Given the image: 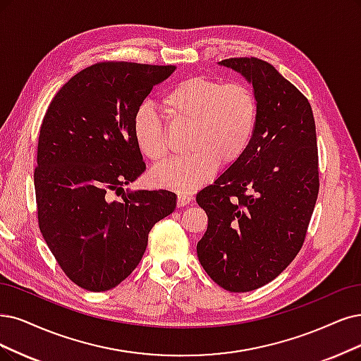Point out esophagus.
<instances>
[{
    "label": "esophagus",
    "mask_w": 361,
    "mask_h": 361,
    "mask_svg": "<svg viewBox=\"0 0 361 361\" xmlns=\"http://www.w3.org/2000/svg\"><path fill=\"white\" fill-rule=\"evenodd\" d=\"M192 201V196L189 195H184V193H180L178 197H177V207L181 208V207H185L188 204H190Z\"/></svg>",
    "instance_id": "obj_1"
}]
</instances>
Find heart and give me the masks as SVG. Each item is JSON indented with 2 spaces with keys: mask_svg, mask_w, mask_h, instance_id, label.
<instances>
[{
  "mask_svg": "<svg viewBox=\"0 0 361 361\" xmlns=\"http://www.w3.org/2000/svg\"><path fill=\"white\" fill-rule=\"evenodd\" d=\"M160 105L173 122L190 126L192 154L154 169L152 180L159 188L193 192L211 178L219 162L231 165L241 159L255 137L259 104L244 83L188 77L164 93ZM132 135L138 150L152 162L168 159L165 125L149 105H141L133 116Z\"/></svg>",
  "mask_w": 361,
  "mask_h": 361,
  "instance_id": "obj_1",
  "label": "heart"
}]
</instances>
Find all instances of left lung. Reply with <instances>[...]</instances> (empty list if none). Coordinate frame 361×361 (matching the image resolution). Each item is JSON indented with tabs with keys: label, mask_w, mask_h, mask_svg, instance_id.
<instances>
[{
	"label": "left lung",
	"mask_w": 361,
	"mask_h": 361,
	"mask_svg": "<svg viewBox=\"0 0 361 361\" xmlns=\"http://www.w3.org/2000/svg\"><path fill=\"white\" fill-rule=\"evenodd\" d=\"M219 63L252 85L259 118L243 157L196 195L208 216L196 250L212 281L244 293L271 283L303 245L319 189L315 120L303 93L271 63Z\"/></svg>",
	"instance_id": "1"
}]
</instances>
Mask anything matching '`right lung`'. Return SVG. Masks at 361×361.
<instances>
[{
  "label": "right lung",
  "mask_w": 361,
  "mask_h": 361,
  "mask_svg": "<svg viewBox=\"0 0 361 361\" xmlns=\"http://www.w3.org/2000/svg\"><path fill=\"white\" fill-rule=\"evenodd\" d=\"M173 65L99 62L51 99L38 137V226L61 269L89 291H106L142 259L153 226L177 207L168 190L126 192L145 171L132 120ZM122 191V203L109 201Z\"/></svg>",
  "instance_id": "right-lung-1"
}]
</instances>
